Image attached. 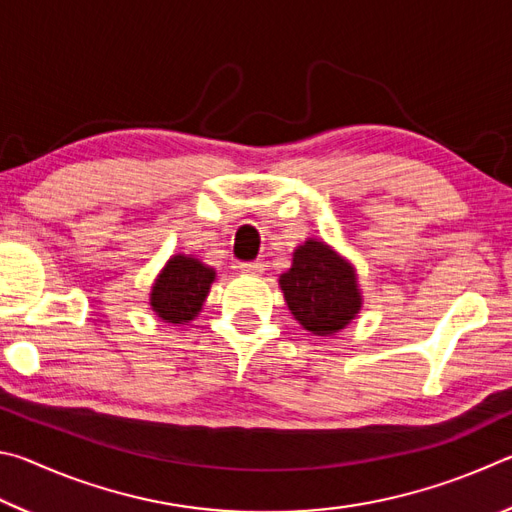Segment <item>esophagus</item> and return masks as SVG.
Segmentation results:
<instances>
[{
    "mask_svg": "<svg viewBox=\"0 0 512 512\" xmlns=\"http://www.w3.org/2000/svg\"><path fill=\"white\" fill-rule=\"evenodd\" d=\"M239 268L244 275H262L266 264L264 262H248V264H241Z\"/></svg>",
    "mask_w": 512,
    "mask_h": 512,
    "instance_id": "1",
    "label": "esophagus"
}]
</instances>
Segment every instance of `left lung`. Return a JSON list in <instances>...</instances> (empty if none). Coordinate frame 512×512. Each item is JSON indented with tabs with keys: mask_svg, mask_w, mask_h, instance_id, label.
<instances>
[{
	"mask_svg": "<svg viewBox=\"0 0 512 512\" xmlns=\"http://www.w3.org/2000/svg\"><path fill=\"white\" fill-rule=\"evenodd\" d=\"M277 282L293 318L314 336L339 334L363 307L357 268L323 239L302 241Z\"/></svg>",
	"mask_w": 512,
	"mask_h": 512,
	"instance_id": "8db88e82",
	"label": "left lung"
}]
</instances>
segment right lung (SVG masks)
I'll list each match as a JSON object with an SVG mask.
<instances>
[{"label": "right lung", "mask_w": 512, "mask_h": 512, "mask_svg": "<svg viewBox=\"0 0 512 512\" xmlns=\"http://www.w3.org/2000/svg\"><path fill=\"white\" fill-rule=\"evenodd\" d=\"M216 271L194 255H171L155 275L149 293V305L162 323L187 325L201 314L205 298L210 296Z\"/></svg>", "instance_id": "1"}]
</instances>
